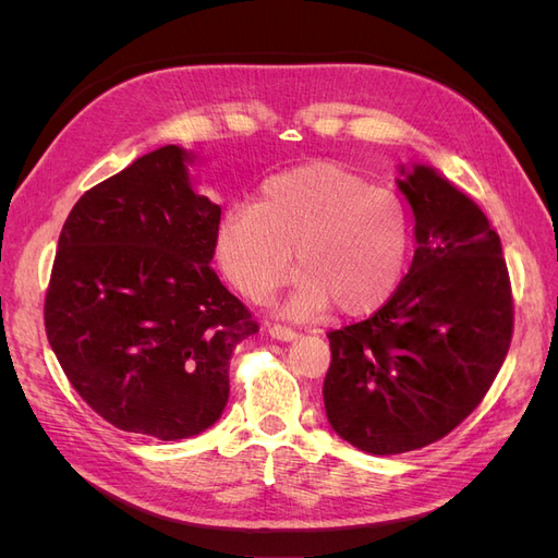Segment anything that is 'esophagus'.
<instances>
[{
    "label": "esophagus",
    "instance_id": "obj_1",
    "mask_svg": "<svg viewBox=\"0 0 558 558\" xmlns=\"http://www.w3.org/2000/svg\"><path fill=\"white\" fill-rule=\"evenodd\" d=\"M267 330H269V335H272L275 340H279V342H293L295 337H298V332H295L293 328L281 326V324H269Z\"/></svg>",
    "mask_w": 558,
    "mask_h": 558
}]
</instances>
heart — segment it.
<instances>
[{
  "mask_svg": "<svg viewBox=\"0 0 558 558\" xmlns=\"http://www.w3.org/2000/svg\"><path fill=\"white\" fill-rule=\"evenodd\" d=\"M286 314L312 318L332 300L365 312L396 289L410 248L400 197L335 162L293 167L263 181L253 205L230 207L216 228V258L242 295L265 302L291 272Z\"/></svg>",
  "mask_w": 558,
  "mask_h": 558,
  "instance_id": "1",
  "label": "heart"
}]
</instances>
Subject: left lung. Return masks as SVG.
<instances>
[{"instance_id": "left-lung-1", "label": "left lung", "mask_w": 558, "mask_h": 558, "mask_svg": "<svg viewBox=\"0 0 558 558\" xmlns=\"http://www.w3.org/2000/svg\"><path fill=\"white\" fill-rule=\"evenodd\" d=\"M398 189L414 214L410 272L373 316L328 332L324 381L332 430L377 456L433 445L468 418L514 328L508 265L482 209L426 165Z\"/></svg>"}]
</instances>
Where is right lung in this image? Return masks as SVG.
I'll return each instance as SVG.
<instances>
[{"mask_svg":"<svg viewBox=\"0 0 558 558\" xmlns=\"http://www.w3.org/2000/svg\"><path fill=\"white\" fill-rule=\"evenodd\" d=\"M170 144L81 195L62 226L44 324L76 393L111 426L183 440L216 424L256 318L211 269L221 207Z\"/></svg>","mask_w":558,"mask_h":558,"instance_id":"right-lung-1","label":"right lung"}]
</instances>
